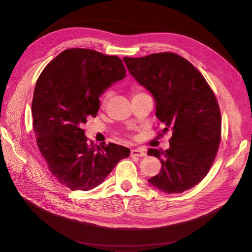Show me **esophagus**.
<instances>
[{
    "instance_id": "esophagus-1",
    "label": "esophagus",
    "mask_w": 252,
    "mask_h": 252,
    "mask_svg": "<svg viewBox=\"0 0 252 252\" xmlns=\"http://www.w3.org/2000/svg\"><path fill=\"white\" fill-rule=\"evenodd\" d=\"M146 152L142 148H135L130 150V157H145Z\"/></svg>"
}]
</instances>
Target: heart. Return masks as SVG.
Segmentation results:
<instances>
[{
	"instance_id": "1",
	"label": "heart",
	"mask_w": 252,
	"mask_h": 252,
	"mask_svg": "<svg viewBox=\"0 0 252 252\" xmlns=\"http://www.w3.org/2000/svg\"><path fill=\"white\" fill-rule=\"evenodd\" d=\"M143 94V93H136L135 94V95H138V94ZM109 95H110V94H109V93H107L104 96H103V102L104 103H106L107 101H108V99H109Z\"/></svg>"
}]
</instances>
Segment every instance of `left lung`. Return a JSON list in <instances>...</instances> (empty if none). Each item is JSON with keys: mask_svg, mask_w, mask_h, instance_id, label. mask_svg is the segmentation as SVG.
Listing matches in <instances>:
<instances>
[{"mask_svg": "<svg viewBox=\"0 0 252 252\" xmlns=\"http://www.w3.org/2000/svg\"><path fill=\"white\" fill-rule=\"evenodd\" d=\"M124 62L155 97L162 133H172L169 149L147 152L161 162L149 183L168 194L193 188L209 172L220 143V111L210 86L189 61L172 52Z\"/></svg>", "mask_w": 252, "mask_h": 252, "instance_id": "obj_1", "label": "left lung"}]
</instances>
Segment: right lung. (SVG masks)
Returning a JSON list of instances; mask_svg holds the SVG:
<instances>
[{
	"label": "right lung",
	"instance_id": "right-lung-1",
	"mask_svg": "<svg viewBox=\"0 0 252 252\" xmlns=\"http://www.w3.org/2000/svg\"><path fill=\"white\" fill-rule=\"evenodd\" d=\"M126 77L119 58L97 51L71 48L43 70L32 103L37 144L50 173L71 190H91L100 185L129 149L116 144L87 143L83 125L95 116L100 96Z\"/></svg>",
	"mask_w": 252,
	"mask_h": 252
}]
</instances>
